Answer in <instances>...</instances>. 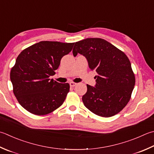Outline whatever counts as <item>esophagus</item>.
I'll return each mask as SVG.
<instances>
[{
  "label": "esophagus",
  "instance_id": "obj_1",
  "mask_svg": "<svg viewBox=\"0 0 154 154\" xmlns=\"http://www.w3.org/2000/svg\"><path fill=\"white\" fill-rule=\"evenodd\" d=\"M69 85H70L71 87H75V85H77V83H74V82H70V83H69Z\"/></svg>",
  "mask_w": 154,
  "mask_h": 154
}]
</instances>
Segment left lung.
<instances>
[{"label": "left lung", "mask_w": 154, "mask_h": 154, "mask_svg": "<svg viewBox=\"0 0 154 154\" xmlns=\"http://www.w3.org/2000/svg\"><path fill=\"white\" fill-rule=\"evenodd\" d=\"M74 57H86L89 67L95 71L96 85H87L83 96L85 106L99 116L109 117L120 112L129 101L135 79L125 54L100 38H87L74 43Z\"/></svg>", "instance_id": "obj_1"}]
</instances>
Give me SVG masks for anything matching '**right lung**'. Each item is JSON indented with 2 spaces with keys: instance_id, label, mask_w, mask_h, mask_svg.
Instances as JSON below:
<instances>
[{
  "instance_id": "obj_1",
  "label": "right lung",
  "mask_w": 154,
  "mask_h": 154,
  "mask_svg": "<svg viewBox=\"0 0 154 154\" xmlns=\"http://www.w3.org/2000/svg\"><path fill=\"white\" fill-rule=\"evenodd\" d=\"M74 43L41 41L21 52L11 69L10 78L17 101L29 112L44 116L63 103L69 83L49 77L55 74L62 57L71 52Z\"/></svg>"
}]
</instances>
